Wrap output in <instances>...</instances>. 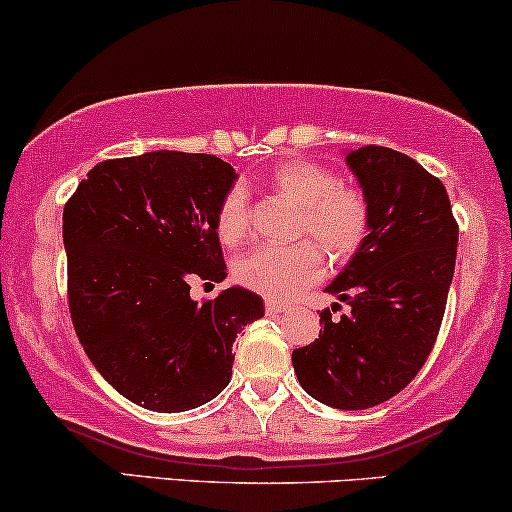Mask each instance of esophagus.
<instances>
[{
    "mask_svg": "<svg viewBox=\"0 0 512 512\" xmlns=\"http://www.w3.org/2000/svg\"><path fill=\"white\" fill-rule=\"evenodd\" d=\"M287 311H289L287 304H280V301H275V299H268L266 301V313L268 315H282V313H287Z\"/></svg>",
    "mask_w": 512,
    "mask_h": 512,
    "instance_id": "34e87169",
    "label": "esophagus"
}]
</instances>
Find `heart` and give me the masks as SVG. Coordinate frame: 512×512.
<instances>
[{"instance_id":"b5f03b06","label":"heart","mask_w":512,"mask_h":512,"mask_svg":"<svg viewBox=\"0 0 512 512\" xmlns=\"http://www.w3.org/2000/svg\"><path fill=\"white\" fill-rule=\"evenodd\" d=\"M261 185L299 208L294 237H311L332 261H346L361 249L370 230V206L358 187L342 185L337 173L308 159L280 161ZM251 208L242 187L227 189L216 211L220 242L235 246L249 235ZM311 242L261 246L239 258L235 273L244 287L273 299H292L320 280L323 254Z\"/></svg>"}]
</instances>
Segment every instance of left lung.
I'll return each mask as SVG.
<instances>
[{
	"label": "left lung",
	"mask_w": 512,
	"mask_h": 512,
	"mask_svg": "<svg viewBox=\"0 0 512 512\" xmlns=\"http://www.w3.org/2000/svg\"><path fill=\"white\" fill-rule=\"evenodd\" d=\"M370 206L361 249L325 292L349 304L320 313L318 339L292 351L315 401L363 410L389 401L418 375L444 318L456 268L458 223L441 180L387 147L346 151Z\"/></svg>",
	"instance_id": "8db88e82"
}]
</instances>
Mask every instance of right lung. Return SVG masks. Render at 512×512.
<instances>
[{
	"label": "right lung",
	"instance_id": "add662e5",
	"mask_svg": "<svg viewBox=\"0 0 512 512\" xmlns=\"http://www.w3.org/2000/svg\"><path fill=\"white\" fill-rule=\"evenodd\" d=\"M235 180L218 156L147 151L97 163L63 208L75 334L137 406L182 413L216 399L237 334L263 318L244 287L204 304L189 296L192 282L227 277L216 211Z\"/></svg>",
	"mask_w": 512,
	"mask_h": 512
}]
</instances>
